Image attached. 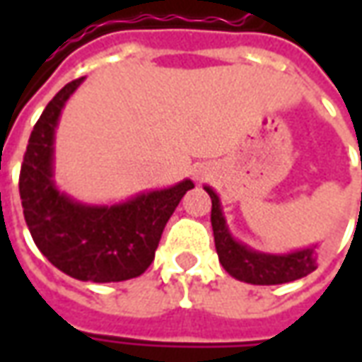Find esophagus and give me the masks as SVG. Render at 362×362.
<instances>
[{
	"mask_svg": "<svg viewBox=\"0 0 362 362\" xmlns=\"http://www.w3.org/2000/svg\"><path fill=\"white\" fill-rule=\"evenodd\" d=\"M207 176V170H197L196 178H205Z\"/></svg>",
	"mask_w": 362,
	"mask_h": 362,
	"instance_id": "esophagus-1",
	"label": "esophagus"
}]
</instances>
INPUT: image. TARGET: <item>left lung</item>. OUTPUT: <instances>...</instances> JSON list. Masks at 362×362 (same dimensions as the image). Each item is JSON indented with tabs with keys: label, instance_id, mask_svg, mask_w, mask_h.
Here are the masks:
<instances>
[{
	"label": "left lung",
	"instance_id": "obj_1",
	"mask_svg": "<svg viewBox=\"0 0 362 362\" xmlns=\"http://www.w3.org/2000/svg\"><path fill=\"white\" fill-rule=\"evenodd\" d=\"M204 189L211 197V227L215 236V248L219 254L221 266L235 279L252 285H281L288 281L306 277L318 267V244L300 250L272 254L250 248L248 244L236 240L227 225L223 205L217 192L205 184Z\"/></svg>",
	"mask_w": 362,
	"mask_h": 362
}]
</instances>
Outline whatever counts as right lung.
<instances>
[{"label": "right lung", "instance_id": "right-lung-1", "mask_svg": "<svg viewBox=\"0 0 362 362\" xmlns=\"http://www.w3.org/2000/svg\"><path fill=\"white\" fill-rule=\"evenodd\" d=\"M83 81L67 83L30 134L19 178L23 213L38 250L59 272L90 283L134 279L151 266L166 221L194 182L184 178L116 204H87L62 192L54 178L56 129Z\"/></svg>", "mask_w": 362, "mask_h": 362}]
</instances>
